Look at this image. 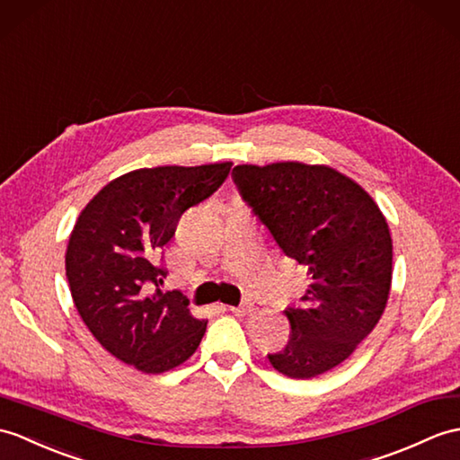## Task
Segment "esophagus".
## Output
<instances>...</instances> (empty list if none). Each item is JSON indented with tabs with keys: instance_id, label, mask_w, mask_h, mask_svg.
Instances as JSON below:
<instances>
[{
	"instance_id": "obj_1",
	"label": "esophagus",
	"mask_w": 460,
	"mask_h": 460,
	"mask_svg": "<svg viewBox=\"0 0 460 460\" xmlns=\"http://www.w3.org/2000/svg\"><path fill=\"white\" fill-rule=\"evenodd\" d=\"M226 309H229V312H233L234 315H249L252 309H254V304L251 302V300H247V302H243L239 307H233V305H227Z\"/></svg>"
}]
</instances>
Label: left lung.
I'll list each match as a JSON object with an SVG mask.
<instances>
[{
    "mask_svg": "<svg viewBox=\"0 0 460 460\" xmlns=\"http://www.w3.org/2000/svg\"><path fill=\"white\" fill-rule=\"evenodd\" d=\"M233 180L286 256L307 269L292 335L269 355L290 378H315L347 360L376 327L392 286V234L376 201L325 164H239Z\"/></svg>",
    "mask_w": 460,
    "mask_h": 460,
    "instance_id": "left-lung-1",
    "label": "left lung"
}]
</instances>
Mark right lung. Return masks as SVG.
I'll list each match as a JSON object with an SVG mask.
<instances>
[{
  "label": "right lung",
  "mask_w": 460,
  "mask_h": 460,
  "mask_svg": "<svg viewBox=\"0 0 460 460\" xmlns=\"http://www.w3.org/2000/svg\"><path fill=\"white\" fill-rule=\"evenodd\" d=\"M233 163L138 168L111 180L82 209L66 247L74 305L98 343L145 375L186 362L208 322L180 294L158 290V251L188 208L226 181Z\"/></svg>",
  "instance_id": "1"
}]
</instances>
